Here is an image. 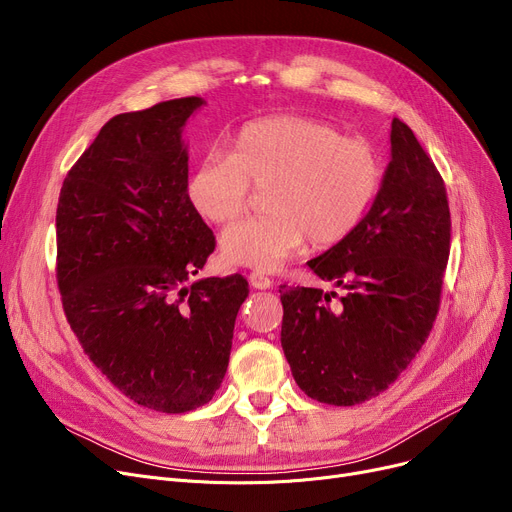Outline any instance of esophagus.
<instances>
[{
    "instance_id": "obj_1",
    "label": "esophagus",
    "mask_w": 512,
    "mask_h": 512,
    "mask_svg": "<svg viewBox=\"0 0 512 512\" xmlns=\"http://www.w3.org/2000/svg\"><path fill=\"white\" fill-rule=\"evenodd\" d=\"M249 282H251V286L257 288V290H267V288L274 286V280H270V278L259 274V272H253V274L249 276Z\"/></svg>"
}]
</instances>
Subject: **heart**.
Here are the masks:
<instances>
[{
	"label": "heart",
	"mask_w": 512,
	"mask_h": 512,
	"mask_svg": "<svg viewBox=\"0 0 512 512\" xmlns=\"http://www.w3.org/2000/svg\"><path fill=\"white\" fill-rule=\"evenodd\" d=\"M375 147L307 116H270L242 126L230 155L209 153L186 184L205 220L224 226L245 213L253 188L265 191L267 215L249 218L222 236L228 263L276 272L307 238L332 247L351 236L382 186Z\"/></svg>",
	"instance_id": "b5f03b06"
}]
</instances>
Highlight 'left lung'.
<instances>
[{
    "label": "left lung",
    "instance_id": "left-lung-1",
    "mask_svg": "<svg viewBox=\"0 0 512 512\" xmlns=\"http://www.w3.org/2000/svg\"><path fill=\"white\" fill-rule=\"evenodd\" d=\"M392 159L361 226L307 265L344 288L280 286L282 348L313 400L353 407L415 359L440 309L450 255L446 186L413 130L392 120Z\"/></svg>",
    "mask_w": 512,
    "mask_h": 512
}]
</instances>
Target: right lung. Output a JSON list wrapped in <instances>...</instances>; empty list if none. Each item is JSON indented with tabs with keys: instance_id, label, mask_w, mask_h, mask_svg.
Returning <instances> with one entry per match:
<instances>
[{
	"instance_id": "right-lung-1",
	"label": "right lung",
	"mask_w": 512,
	"mask_h": 512,
	"mask_svg": "<svg viewBox=\"0 0 512 512\" xmlns=\"http://www.w3.org/2000/svg\"><path fill=\"white\" fill-rule=\"evenodd\" d=\"M205 101L182 97L107 122L58 201V286L68 324L122 394L159 413L203 407L220 388L240 274L201 278L215 236L186 193L182 128Z\"/></svg>"
}]
</instances>
